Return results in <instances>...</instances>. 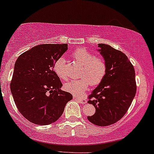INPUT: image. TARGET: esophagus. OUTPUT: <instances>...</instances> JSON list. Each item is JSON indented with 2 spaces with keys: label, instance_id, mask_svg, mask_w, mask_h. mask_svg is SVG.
<instances>
[{
  "label": "esophagus",
  "instance_id": "obj_1",
  "mask_svg": "<svg viewBox=\"0 0 154 154\" xmlns=\"http://www.w3.org/2000/svg\"><path fill=\"white\" fill-rule=\"evenodd\" d=\"M73 99H75V100H77V101H79V103H86V99H83V98H81L79 97V96H73Z\"/></svg>",
  "mask_w": 154,
  "mask_h": 154
}]
</instances>
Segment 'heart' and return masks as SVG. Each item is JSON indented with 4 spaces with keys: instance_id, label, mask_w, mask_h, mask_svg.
<instances>
[{
    "instance_id": "obj_1",
    "label": "heart",
    "mask_w": 154,
    "mask_h": 154,
    "mask_svg": "<svg viewBox=\"0 0 154 154\" xmlns=\"http://www.w3.org/2000/svg\"><path fill=\"white\" fill-rule=\"evenodd\" d=\"M73 58L82 65L79 79L70 80L65 84L64 88L67 92L74 95L80 96L92 84L96 85L105 78L106 74L107 66L104 58L95 57L92 53L85 48H79L74 51ZM54 71L58 78L67 79L68 76L65 71V59L59 58L54 65Z\"/></svg>"
}]
</instances>
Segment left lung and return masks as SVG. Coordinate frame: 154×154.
<instances>
[{
    "label": "left lung",
    "mask_w": 154,
    "mask_h": 154,
    "mask_svg": "<svg viewBox=\"0 0 154 154\" xmlns=\"http://www.w3.org/2000/svg\"><path fill=\"white\" fill-rule=\"evenodd\" d=\"M98 47L107 70L103 81L89 96L88 103L93 105L96 112L87 118L93 124L106 126L123 117L135 97V70L122 51L108 45L99 44Z\"/></svg>",
    "instance_id": "1"
}]
</instances>
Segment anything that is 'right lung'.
Here are the masks:
<instances>
[{"label": "right lung", "instance_id": "obj_1", "mask_svg": "<svg viewBox=\"0 0 154 154\" xmlns=\"http://www.w3.org/2000/svg\"><path fill=\"white\" fill-rule=\"evenodd\" d=\"M67 49V44L39 45L21 54L14 64L11 91L19 112L31 123H55L72 99L61 89L60 79L53 71Z\"/></svg>", "mask_w": 154, "mask_h": 154}]
</instances>
